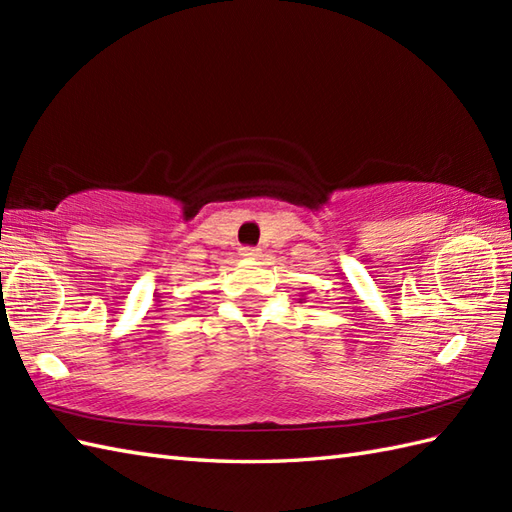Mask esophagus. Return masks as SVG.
<instances>
[{
  "label": "esophagus",
  "mask_w": 512,
  "mask_h": 512,
  "mask_svg": "<svg viewBox=\"0 0 512 512\" xmlns=\"http://www.w3.org/2000/svg\"><path fill=\"white\" fill-rule=\"evenodd\" d=\"M239 253H242V257H257L259 248L257 246H242L239 248Z\"/></svg>",
  "instance_id": "esophagus-1"
}]
</instances>
